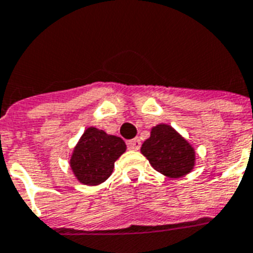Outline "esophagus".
I'll list each match as a JSON object with an SVG mask.
<instances>
[{
    "mask_svg": "<svg viewBox=\"0 0 253 253\" xmlns=\"http://www.w3.org/2000/svg\"><path fill=\"white\" fill-rule=\"evenodd\" d=\"M128 148L129 149H132V151H138L140 147H141V141L138 140V138H133V140H129L128 142Z\"/></svg>",
    "mask_w": 253,
    "mask_h": 253,
    "instance_id": "1",
    "label": "esophagus"
}]
</instances>
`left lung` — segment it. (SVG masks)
Segmentation results:
<instances>
[{
  "instance_id": "8db88e82",
  "label": "left lung",
  "mask_w": 253,
  "mask_h": 253,
  "mask_svg": "<svg viewBox=\"0 0 253 253\" xmlns=\"http://www.w3.org/2000/svg\"><path fill=\"white\" fill-rule=\"evenodd\" d=\"M141 153L157 172L168 177H181L195 165V151L172 126L160 124L152 128L151 137L144 141Z\"/></svg>"
}]
</instances>
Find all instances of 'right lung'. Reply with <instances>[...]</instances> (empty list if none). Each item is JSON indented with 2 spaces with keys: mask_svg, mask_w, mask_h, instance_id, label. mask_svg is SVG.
Segmentation results:
<instances>
[{
  "mask_svg": "<svg viewBox=\"0 0 253 253\" xmlns=\"http://www.w3.org/2000/svg\"><path fill=\"white\" fill-rule=\"evenodd\" d=\"M126 145L123 138L106 134L97 128H88L76 145L70 167L80 183L98 185L113 172L115 161L123 155Z\"/></svg>",
  "mask_w": 253,
  "mask_h": 253,
  "instance_id": "1",
  "label": "right lung"
}]
</instances>
